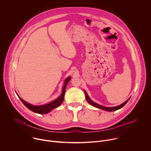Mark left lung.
<instances>
[{"label": "left lung", "instance_id": "1", "mask_svg": "<svg viewBox=\"0 0 151 151\" xmlns=\"http://www.w3.org/2000/svg\"><path fill=\"white\" fill-rule=\"evenodd\" d=\"M85 92V97H86V99H87V101L91 104L94 107H97V108H99V109H103V110H104V111H109V112H112V111H115L116 110H118L121 108H122V107L127 103V101L129 100V99H130V97L129 98L127 101H125L124 103H123L122 104L118 106H115V107H104L103 106H101V105H100L94 101H93L89 97V96H88L87 92H86L85 91H84Z\"/></svg>", "mask_w": 151, "mask_h": 151}]
</instances>
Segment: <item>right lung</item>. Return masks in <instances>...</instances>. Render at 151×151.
Masks as SVG:
<instances>
[{"mask_svg": "<svg viewBox=\"0 0 151 151\" xmlns=\"http://www.w3.org/2000/svg\"><path fill=\"white\" fill-rule=\"evenodd\" d=\"M70 79H71V77H68L66 79L65 82H64V85L63 87L61 94L57 99H55V100H53L52 101H51L49 103H47L46 104L41 105V106L32 105L30 103H27L24 100H23L22 99L20 98L18 96L19 99L21 100V101H22V103L30 111H33V112L39 114H48L50 112H51L54 109L56 108V107L59 106L63 103V101L64 100V93H65V90H66V87H67V85H68V82H69V81L70 80Z\"/></svg>", "mask_w": 151, "mask_h": 151, "instance_id": "1", "label": "right lung"}]
</instances>
